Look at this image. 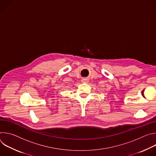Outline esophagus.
Instances as JSON below:
<instances>
[{
    "label": "esophagus",
    "mask_w": 156,
    "mask_h": 156,
    "mask_svg": "<svg viewBox=\"0 0 156 156\" xmlns=\"http://www.w3.org/2000/svg\"><path fill=\"white\" fill-rule=\"evenodd\" d=\"M81 81H82V83H86L88 82V80H87L86 78H83V79H82Z\"/></svg>",
    "instance_id": "34e87169"
}]
</instances>
